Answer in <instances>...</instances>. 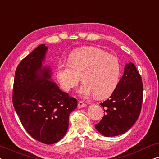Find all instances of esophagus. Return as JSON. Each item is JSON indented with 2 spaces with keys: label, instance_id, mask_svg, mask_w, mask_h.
I'll list each match as a JSON object with an SVG mask.
<instances>
[{
  "label": "esophagus",
  "instance_id": "esophagus-1",
  "mask_svg": "<svg viewBox=\"0 0 159 159\" xmlns=\"http://www.w3.org/2000/svg\"><path fill=\"white\" fill-rule=\"evenodd\" d=\"M85 106H86V104L84 103L82 101H80L79 102H78V107L79 108H84V107H85Z\"/></svg>",
  "mask_w": 159,
  "mask_h": 159
}]
</instances>
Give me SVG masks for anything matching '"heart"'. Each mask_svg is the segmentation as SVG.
<instances>
[{"label":"heart","mask_w":159,"mask_h":159,"mask_svg":"<svg viewBox=\"0 0 159 159\" xmlns=\"http://www.w3.org/2000/svg\"><path fill=\"white\" fill-rule=\"evenodd\" d=\"M121 67L119 58L103 50L94 47L74 51L69 64H61L57 78L61 88L69 91L77 85L81 77L83 82L78 93L87 98L94 95L98 99L107 98L116 90Z\"/></svg>","instance_id":"b5f03b06"}]
</instances>
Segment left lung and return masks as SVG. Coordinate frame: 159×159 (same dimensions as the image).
<instances>
[{"label":"left lung","mask_w":159,"mask_h":159,"mask_svg":"<svg viewBox=\"0 0 159 159\" xmlns=\"http://www.w3.org/2000/svg\"><path fill=\"white\" fill-rule=\"evenodd\" d=\"M143 85L140 73L134 64H126L124 75L109 98L101 103L104 116L95 125L106 137L127 132L140 116L143 103Z\"/></svg>","instance_id":"1"}]
</instances>
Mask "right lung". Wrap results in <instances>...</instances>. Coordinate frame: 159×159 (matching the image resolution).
I'll use <instances>...</instances> for the list:
<instances>
[{"label": "right lung", "instance_id": "add662e5", "mask_svg": "<svg viewBox=\"0 0 159 159\" xmlns=\"http://www.w3.org/2000/svg\"><path fill=\"white\" fill-rule=\"evenodd\" d=\"M47 50L44 44L40 45L18 65L13 105L30 136L50 145L66 133L69 115L77 108V101L52 81L49 67H43Z\"/></svg>", "mask_w": 159, "mask_h": 159}]
</instances>
